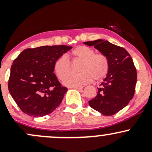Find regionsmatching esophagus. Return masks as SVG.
I'll use <instances>...</instances> for the list:
<instances>
[{
    "label": "esophagus",
    "instance_id": "1",
    "mask_svg": "<svg viewBox=\"0 0 152 152\" xmlns=\"http://www.w3.org/2000/svg\"><path fill=\"white\" fill-rule=\"evenodd\" d=\"M74 88H76V89H78V90H81L82 88H83V86H74L73 87Z\"/></svg>",
    "mask_w": 152,
    "mask_h": 152
}]
</instances>
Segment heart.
<instances>
[{"mask_svg":"<svg viewBox=\"0 0 152 152\" xmlns=\"http://www.w3.org/2000/svg\"><path fill=\"white\" fill-rule=\"evenodd\" d=\"M74 59L81 60L79 74H71L64 83L68 86L74 87L90 83L93 80L102 81L107 76L109 65L108 59L102 53H95L92 48L79 46L71 51ZM54 71L60 79H64L71 71V63L66 55H62L54 63Z\"/></svg>","mask_w":152,"mask_h":152,"instance_id":"heart-1","label":"heart"}]
</instances>
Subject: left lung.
I'll list each match as a JSON object with an SVG mask.
<instances>
[{"label":"left lung","mask_w":152,"mask_h":152,"mask_svg":"<svg viewBox=\"0 0 152 152\" xmlns=\"http://www.w3.org/2000/svg\"><path fill=\"white\" fill-rule=\"evenodd\" d=\"M83 43L94 46L106 56L109 65V72L98 88L97 95L88 104L105 116L116 114L128 105L134 95L137 76L133 60L125 48L108 41L98 39Z\"/></svg>","instance_id":"left-lung-1"}]
</instances>
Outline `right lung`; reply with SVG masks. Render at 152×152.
<instances>
[{
	"mask_svg": "<svg viewBox=\"0 0 152 152\" xmlns=\"http://www.w3.org/2000/svg\"><path fill=\"white\" fill-rule=\"evenodd\" d=\"M71 48L64 45L27 48L13 61L8 90L23 112L41 117L60 105L68 89L53 73L54 63Z\"/></svg>",
	"mask_w": 152,
	"mask_h": 152,
	"instance_id": "1",
	"label": "right lung"
}]
</instances>
